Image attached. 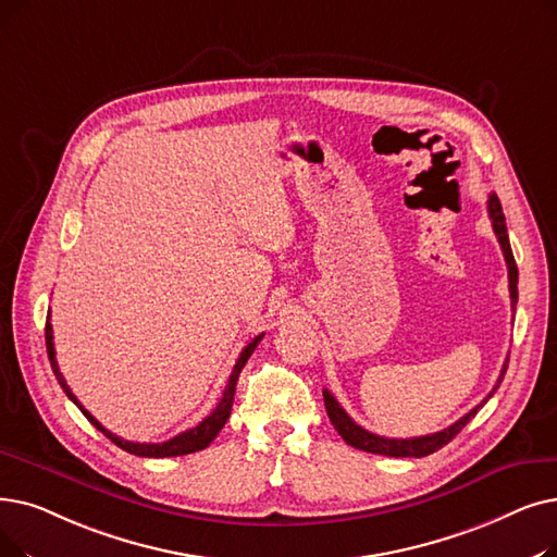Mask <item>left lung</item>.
Wrapping results in <instances>:
<instances>
[{"label":"left lung","mask_w":557,"mask_h":557,"mask_svg":"<svg viewBox=\"0 0 557 557\" xmlns=\"http://www.w3.org/2000/svg\"><path fill=\"white\" fill-rule=\"evenodd\" d=\"M487 211H490V219H492V227L498 236V244L503 248V257H505V263H507V280H510V300H512V309L517 307V300H519V292H517V284H519V271H517V261H515V255H512V248H510V238H507V227H505V215H503V207H500V200L496 193H490V200H487ZM507 361H510V357L505 359L503 364V371H500V377L496 382V386L492 389V394L482 400L480 405H475L469 414H465L459 421H455L453 425L434 432V434H425V437H412V440H389V437H380V434H373L369 430H364L361 425H357L348 414L346 409L336 403V398L323 389V400H325V409H327V417L334 425V430L342 434V440L357 448V450H367V453H375V455H389V457H425L434 450H440L442 446H446L455 434L462 430L475 414L478 409L485 405L494 392L500 386L503 377H505V371H507Z\"/></svg>","instance_id":"8db88e82"}]
</instances>
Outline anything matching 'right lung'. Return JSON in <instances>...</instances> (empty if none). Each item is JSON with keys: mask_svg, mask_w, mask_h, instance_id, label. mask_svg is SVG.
<instances>
[{"mask_svg": "<svg viewBox=\"0 0 557 557\" xmlns=\"http://www.w3.org/2000/svg\"><path fill=\"white\" fill-rule=\"evenodd\" d=\"M263 338V332L259 334V336H255L252 342L240 350V355H238V359H236V364H234V371H232V375H230V380H227V386H225V392H223V398H221V403L215 405V409L213 412L202 421V423H198L196 428H190V430H186V432H182V434H177V437H173V440H168V442H161V444H136V442H127V440H123V437H117V434H113V432H109L98 419H95L88 409L77 400V396L70 392V386L65 384V377H63V373L59 371V364H57V352H54V334H52V323H50V317H47V325H45V344H47V357H50V364H52V371H54V375H57V380H59V384L63 386V392L67 394V398L75 403L79 409H82V414L98 428L100 432H104L107 437L115 444V446H120L123 450H127V453H132V455H138V457H177V455H188V453H198V450H202V448H207L213 440H215V434H219L221 430H223V425L227 423V419H230V414H232V403H234V394H236V380H238V373H240V369L246 367V361L250 359V355L255 352V348H257V344L261 342Z\"/></svg>", "mask_w": 557, "mask_h": 557, "instance_id": "right-lung-1", "label": "right lung"}]
</instances>
